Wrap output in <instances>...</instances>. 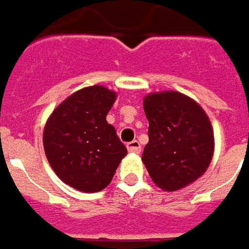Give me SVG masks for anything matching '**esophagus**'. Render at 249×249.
I'll list each match as a JSON object with an SVG mask.
<instances>
[{
	"label": "esophagus",
	"instance_id": "1",
	"mask_svg": "<svg viewBox=\"0 0 249 249\" xmlns=\"http://www.w3.org/2000/svg\"><path fill=\"white\" fill-rule=\"evenodd\" d=\"M127 150L130 153H141V144L138 141H133V142H128L127 143Z\"/></svg>",
	"mask_w": 249,
	"mask_h": 249
}]
</instances>
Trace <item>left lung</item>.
I'll return each instance as SVG.
<instances>
[{
	"label": "left lung",
	"mask_w": 249,
	"mask_h": 249,
	"mask_svg": "<svg viewBox=\"0 0 249 249\" xmlns=\"http://www.w3.org/2000/svg\"><path fill=\"white\" fill-rule=\"evenodd\" d=\"M143 108L149 121L144 166L161 189H182L201 177L212 161L211 121L197 102L177 91L150 93Z\"/></svg>",
	"instance_id": "1"
}]
</instances>
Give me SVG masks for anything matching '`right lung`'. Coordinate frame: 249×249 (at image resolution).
I'll list each match as a JSON object with an SVG mask.
<instances>
[{"label": "right lung", "instance_id": "add662e5", "mask_svg": "<svg viewBox=\"0 0 249 249\" xmlns=\"http://www.w3.org/2000/svg\"><path fill=\"white\" fill-rule=\"evenodd\" d=\"M116 93L103 86L79 89L59 105L44 127V150L57 177L73 189H105L127 154L106 121Z\"/></svg>", "mask_w": 249, "mask_h": 249}]
</instances>
